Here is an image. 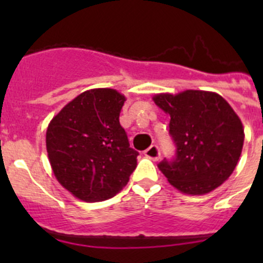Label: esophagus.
I'll return each instance as SVG.
<instances>
[{
  "instance_id": "1",
  "label": "esophagus",
  "mask_w": 263,
  "mask_h": 263,
  "mask_svg": "<svg viewBox=\"0 0 263 263\" xmlns=\"http://www.w3.org/2000/svg\"><path fill=\"white\" fill-rule=\"evenodd\" d=\"M144 154L146 158L151 159V160H159V158H160V150L156 145H151L150 147L144 151Z\"/></svg>"
}]
</instances>
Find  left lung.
Masks as SVG:
<instances>
[{"label":"left lung","instance_id":"left-lung-1","mask_svg":"<svg viewBox=\"0 0 263 263\" xmlns=\"http://www.w3.org/2000/svg\"><path fill=\"white\" fill-rule=\"evenodd\" d=\"M153 100L171 116L169 135L176 159L159 164L173 187L185 195H205L227 181L245 142L242 121L229 103L213 91L185 90L156 94Z\"/></svg>","mask_w":263,"mask_h":263}]
</instances>
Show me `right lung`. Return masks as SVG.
<instances>
[{"instance_id": "add662e5", "label": "right lung", "mask_w": 263, "mask_h": 263, "mask_svg": "<svg viewBox=\"0 0 263 263\" xmlns=\"http://www.w3.org/2000/svg\"><path fill=\"white\" fill-rule=\"evenodd\" d=\"M126 98L115 89L81 92L49 122L46 135L52 171L63 188L85 202L116 196L137 165L119 113Z\"/></svg>"}]
</instances>
